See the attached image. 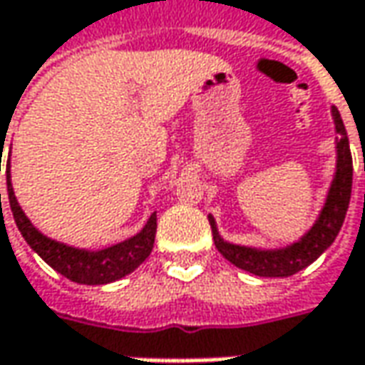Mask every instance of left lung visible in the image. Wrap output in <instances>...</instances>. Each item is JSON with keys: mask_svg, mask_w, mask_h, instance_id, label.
Here are the masks:
<instances>
[{"mask_svg": "<svg viewBox=\"0 0 365 365\" xmlns=\"http://www.w3.org/2000/svg\"><path fill=\"white\" fill-rule=\"evenodd\" d=\"M335 120V132L339 133L337 140V173L333 178L329 195L317 223L311 227V232L304 233L297 244L282 247V250H254L245 245L227 244L219 237L215 219L211 221V232L215 240V247L221 252V256L230 259L233 266L242 268L245 272L266 276V278H284L292 276L309 264H313L337 237V233L344 225L345 213L351 199V178H354V164H351V152H349V140L345 133V125L341 121L339 111L331 109Z\"/></svg>", "mask_w": 365, "mask_h": 365, "instance_id": "left-lung-1", "label": "left lung"}]
</instances>
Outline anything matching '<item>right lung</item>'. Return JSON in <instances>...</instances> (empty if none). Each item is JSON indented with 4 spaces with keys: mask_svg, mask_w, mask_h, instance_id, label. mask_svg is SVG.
<instances>
[{
    "mask_svg": "<svg viewBox=\"0 0 365 365\" xmlns=\"http://www.w3.org/2000/svg\"><path fill=\"white\" fill-rule=\"evenodd\" d=\"M6 175L9 207H11V213H14L18 230H20L24 240L28 242V245L34 250L36 254L44 259L48 266H52L56 272L63 274L64 278L78 282V284H107V282L120 280L125 274L133 272L150 256V252L154 247V237H156V213L150 215L142 232L130 237V240H125V242H121V244L99 250V252L77 250V247L64 245L61 242H54V240H50V237L42 235L36 230L34 225L30 223V219L24 215L18 201H16V195H14V189H11V180H9V160H7Z\"/></svg>",
    "mask_w": 365,
    "mask_h": 365,
    "instance_id": "1",
    "label": "right lung"
}]
</instances>
